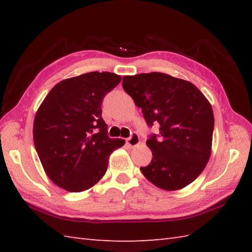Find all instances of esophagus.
Returning <instances> with one entry per match:
<instances>
[{
    "label": "esophagus",
    "mask_w": 252,
    "mask_h": 252,
    "mask_svg": "<svg viewBox=\"0 0 252 252\" xmlns=\"http://www.w3.org/2000/svg\"><path fill=\"white\" fill-rule=\"evenodd\" d=\"M126 144L129 145L130 147H134L136 145L140 144V136H138L137 133H132L130 137L126 138Z\"/></svg>",
    "instance_id": "34e87169"
}]
</instances>
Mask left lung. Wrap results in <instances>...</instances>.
<instances>
[{"label":"left lung","mask_w":252,"mask_h":252,"mask_svg":"<svg viewBox=\"0 0 252 252\" xmlns=\"http://www.w3.org/2000/svg\"><path fill=\"white\" fill-rule=\"evenodd\" d=\"M147 126H159L146 141L152 161L144 176L165 190H176L197 179L210 158L215 117L210 103L194 84L161 72L122 78Z\"/></svg>","instance_id":"8db88e82"}]
</instances>
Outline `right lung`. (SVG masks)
<instances>
[{
	"label": "right lung",
	"instance_id": "add662e5",
	"mask_svg": "<svg viewBox=\"0 0 252 252\" xmlns=\"http://www.w3.org/2000/svg\"><path fill=\"white\" fill-rule=\"evenodd\" d=\"M121 81L111 72H88L63 80L47 94L33 123L35 151L46 174L71 192L103 178L108 157L126 143L110 138L101 117L104 97Z\"/></svg>",
	"mask_w": 252,
	"mask_h": 252
}]
</instances>
